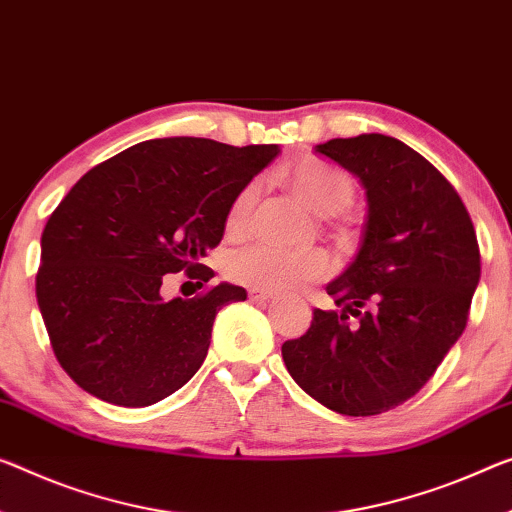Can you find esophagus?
Segmentation results:
<instances>
[{"mask_svg": "<svg viewBox=\"0 0 512 512\" xmlns=\"http://www.w3.org/2000/svg\"><path fill=\"white\" fill-rule=\"evenodd\" d=\"M249 300H251V302H270V300H274V295L267 293V290L249 288Z\"/></svg>", "mask_w": 512, "mask_h": 512, "instance_id": "34e87169", "label": "esophagus"}]
</instances>
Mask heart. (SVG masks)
I'll return each mask as SVG.
<instances>
[{
  "mask_svg": "<svg viewBox=\"0 0 512 512\" xmlns=\"http://www.w3.org/2000/svg\"><path fill=\"white\" fill-rule=\"evenodd\" d=\"M286 183L306 208L316 215L329 217L345 210L355 199L357 185L350 174L320 160H304L286 174ZM258 185L249 183L235 196L226 229L231 233L242 231L249 212L254 208ZM332 272V263L322 251H288L270 245H251L233 254L229 261L231 279L245 283L249 288L281 293L293 290L309 281L325 279Z\"/></svg>",
  "mask_w": 512,
  "mask_h": 512,
  "instance_id": "1",
  "label": "heart"
}]
</instances>
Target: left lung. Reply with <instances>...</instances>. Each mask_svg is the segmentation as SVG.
I'll use <instances>...</instances> for the list:
<instances>
[{
  "instance_id": "left-lung-1",
  "label": "left lung",
  "mask_w": 512,
  "mask_h": 512,
  "mask_svg": "<svg viewBox=\"0 0 512 512\" xmlns=\"http://www.w3.org/2000/svg\"><path fill=\"white\" fill-rule=\"evenodd\" d=\"M316 153L366 190L355 261L327 283L341 311H313L309 332L281 345L293 380L320 405L373 416L426 384L467 327L481 254L453 185L400 139H329Z\"/></svg>"
}]
</instances>
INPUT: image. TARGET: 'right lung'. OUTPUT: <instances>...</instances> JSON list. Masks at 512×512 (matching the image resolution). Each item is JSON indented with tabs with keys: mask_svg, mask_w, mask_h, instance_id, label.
Wrapping results in <instances>:
<instances>
[{
	"mask_svg": "<svg viewBox=\"0 0 512 512\" xmlns=\"http://www.w3.org/2000/svg\"><path fill=\"white\" fill-rule=\"evenodd\" d=\"M277 155V144L151 139L77 180L47 219L36 274L54 357L77 387L146 407L192 380L217 311L247 290L219 283L167 302L162 279L185 270L210 281L196 261L222 242L233 199Z\"/></svg>",
	"mask_w": 512,
	"mask_h": 512,
	"instance_id": "1",
	"label": "right lung"
}]
</instances>
